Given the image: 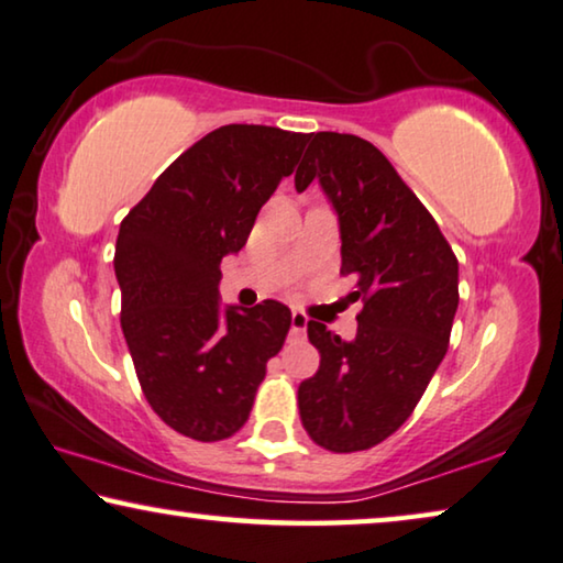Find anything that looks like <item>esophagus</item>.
<instances>
[{"label":"esophagus","instance_id":"obj_1","mask_svg":"<svg viewBox=\"0 0 563 563\" xmlns=\"http://www.w3.org/2000/svg\"><path fill=\"white\" fill-rule=\"evenodd\" d=\"M308 327V316L303 311H292L290 316V334L292 336H303Z\"/></svg>","mask_w":563,"mask_h":563}]
</instances>
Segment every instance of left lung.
I'll list each match as a JSON object with an SVG mask.
<instances>
[{
	"label": "left lung",
	"instance_id": "obj_1",
	"mask_svg": "<svg viewBox=\"0 0 563 563\" xmlns=\"http://www.w3.org/2000/svg\"><path fill=\"white\" fill-rule=\"evenodd\" d=\"M296 170L334 203L342 275L362 300L357 336L344 342L308 321L319 372L298 387L300 423L319 446L352 454L377 446L413 413L449 350L459 263L437 219L393 163L357 134L316 132Z\"/></svg>",
	"mask_w": 563,
	"mask_h": 563
}]
</instances>
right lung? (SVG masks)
<instances>
[{
  "label": "right lung",
  "mask_w": 563,
  "mask_h": 563,
  "mask_svg": "<svg viewBox=\"0 0 563 563\" xmlns=\"http://www.w3.org/2000/svg\"><path fill=\"white\" fill-rule=\"evenodd\" d=\"M306 142L278 126H219L122 219L114 273L126 346L150 408L188 439L221 441L242 429L267 360L288 336L280 300L221 311L219 265L244 247Z\"/></svg>",
  "instance_id": "right-lung-1"
}]
</instances>
